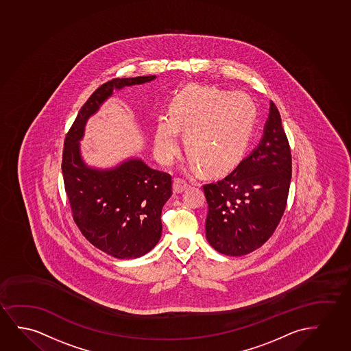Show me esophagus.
Returning <instances> with one entry per match:
<instances>
[{"label": "esophagus", "mask_w": 351, "mask_h": 351, "mask_svg": "<svg viewBox=\"0 0 351 351\" xmlns=\"http://www.w3.org/2000/svg\"><path fill=\"white\" fill-rule=\"evenodd\" d=\"M188 187H189V184H188L186 181L181 180V178H176V180L173 181V193H175V194L182 193V191H186Z\"/></svg>", "instance_id": "1"}]
</instances>
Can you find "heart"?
I'll use <instances>...</instances> for the list:
<instances>
[{
    "mask_svg": "<svg viewBox=\"0 0 351 351\" xmlns=\"http://www.w3.org/2000/svg\"><path fill=\"white\" fill-rule=\"evenodd\" d=\"M256 120L255 102L245 93L191 86L173 97L170 117L158 119L156 154L160 162L170 163L180 151L182 131L191 160L206 173H225L243 158Z\"/></svg>",
    "mask_w": 351,
    "mask_h": 351,
    "instance_id": "1",
    "label": "heart"
}]
</instances>
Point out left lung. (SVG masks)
Here are the masks:
<instances>
[{
	"instance_id": "obj_1",
	"label": "left lung",
	"mask_w": 351,
	"mask_h": 351,
	"mask_svg": "<svg viewBox=\"0 0 351 351\" xmlns=\"http://www.w3.org/2000/svg\"><path fill=\"white\" fill-rule=\"evenodd\" d=\"M291 178V149L270 101L258 145L226 178L204 186L210 245L228 256L247 255L263 245L282 218Z\"/></svg>"
}]
</instances>
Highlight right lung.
<instances>
[{
  "instance_id": "obj_1",
  "label": "right lung",
  "mask_w": 351,
  "mask_h": 351,
  "mask_svg": "<svg viewBox=\"0 0 351 351\" xmlns=\"http://www.w3.org/2000/svg\"><path fill=\"white\" fill-rule=\"evenodd\" d=\"M156 80V76L114 78L97 88L83 105L64 141V184L73 217L93 245L120 260L145 255L162 236L160 214L171 196V176L150 168L139 157L113 168H96L83 160L81 141L91 115L113 90Z\"/></svg>"
}]
</instances>
